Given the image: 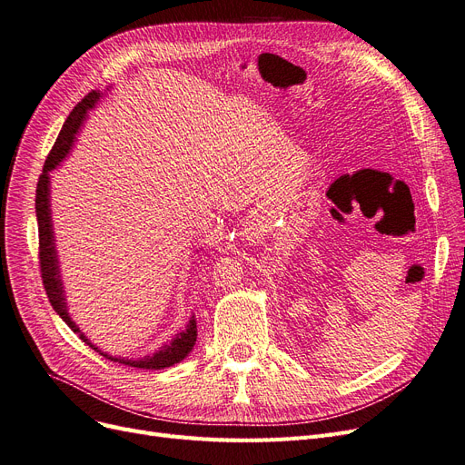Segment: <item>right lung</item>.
I'll use <instances>...</instances> for the list:
<instances>
[{"label":"right lung","mask_w":465,"mask_h":465,"mask_svg":"<svg viewBox=\"0 0 465 465\" xmlns=\"http://www.w3.org/2000/svg\"><path fill=\"white\" fill-rule=\"evenodd\" d=\"M110 87H106V91ZM103 97H104L103 91H91L85 99H82L76 106H74V110L66 118L61 134H59L57 141H54L51 153L45 160L44 173L40 175L38 189H35V217H38V232H40L42 278H44V286H45L47 297H49L54 312H57L59 317L78 333L80 340H84L91 349H95L99 355H103L104 359L114 361V362L125 364V366L143 368V370H162V368H168V366L181 362L184 357H189V352L193 351V347L196 343V336H198L194 314H191L187 326L179 330L172 340L162 343V347H158L154 352H151V355L139 357V359H127V357L108 355L106 351L99 349L95 343H91L85 333L78 328V324L72 321L70 312H68L66 290H64L63 274H61L57 244H54V229H53V213H51V172L57 170L59 165L66 160V156L72 153V146H74V143H76L89 113L101 103ZM196 252H198V248H196Z\"/></svg>","instance_id":"right-lung-1"}]
</instances>
